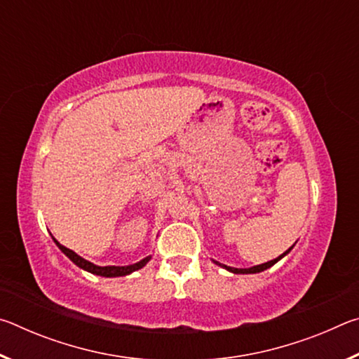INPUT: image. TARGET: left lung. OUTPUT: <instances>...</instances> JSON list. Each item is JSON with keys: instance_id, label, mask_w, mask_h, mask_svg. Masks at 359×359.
<instances>
[{"instance_id": "8db88e82", "label": "left lung", "mask_w": 359, "mask_h": 359, "mask_svg": "<svg viewBox=\"0 0 359 359\" xmlns=\"http://www.w3.org/2000/svg\"><path fill=\"white\" fill-rule=\"evenodd\" d=\"M294 247V245H293ZM293 247H290L287 252L285 253H282L280 257L278 258H276V259H271V261H267V263H263V264H258V266H253V267H248V269H238V267H231V266H224V264H222V263H218V261H214L215 264H218V266H222V267H224V269L226 271H229V272H233V274H257V272H261V271H266L267 267H271V266H274L278 259H282L285 255L287 253H290V250Z\"/></svg>"}]
</instances>
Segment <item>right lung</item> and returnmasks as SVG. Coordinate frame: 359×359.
Returning <instances> with one entry per match:
<instances>
[{
  "instance_id": "1",
  "label": "right lung",
  "mask_w": 359,
  "mask_h": 359,
  "mask_svg": "<svg viewBox=\"0 0 359 359\" xmlns=\"http://www.w3.org/2000/svg\"><path fill=\"white\" fill-rule=\"evenodd\" d=\"M55 241V239H53ZM55 244L58 245L60 250H62L66 257H68L72 263H74L76 266L81 267V269L83 271H88L92 272V274L95 276H101V277H121V276H128L131 274V272H135L137 269H141V267H144L145 264L149 263L151 257H145L144 259L137 261V263L135 264H130V266H96L93 263H90V261L83 259L82 257H79V255L76 252L69 250V248H66L65 245L60 244L58 241H55Z\"/></svg>"
}]
</instances>
